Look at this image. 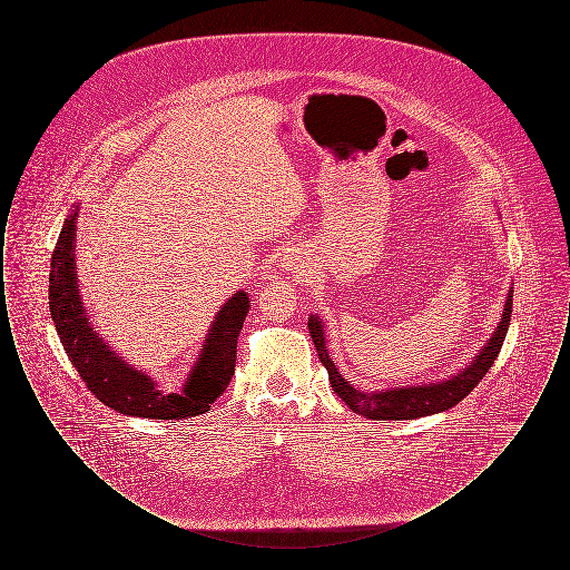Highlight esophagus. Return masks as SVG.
<instances>
[{
  "mask_svg": "<svg viewBox=\"0 0 570 570\" xmlns=\"http://www.w3.org/2000/svg\"><path fill=\"white\" fill-rule=\"evenodd\" d=\"M288 267H291V265H288Z\"/></svg>",
  "mask_w": 570,
  "mask_h": 570,
  "instance_id": "obj_1",
  "label": "esophagus"
}]
</instances>
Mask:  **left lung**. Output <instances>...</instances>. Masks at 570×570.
<instances>
[{"label": "left lung", "mask_w": 570, "mask_h": 570, "mask_svg": "<svg viewBox=\"0 0 570 570\" xmlns=\"http://www.w3.org/2000/svg\"><path fill=\"white\" fill-rule=\"evenodd\" d=\"M511 312H513V291H509L507 295L502 318L493 328L488 344L470 361V365H465L455 376H449L440 382H430V384L423 382V384H406V386L379 389V391H363L358 386H353L348 379L340 374V370L335 367L333 358L326 351L325 323L321 321V316L312 314L307 318V328L318 351V358L328 372V382L346 406L372 421H407V419L430 416V414H438L449 407L458 406L461 400L483 380L504 344L507 331L511 325Z\"/></svg>", "instance_id": "1"}]
</instances>
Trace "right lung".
I'll return each mask as SVG.
<instances>
[{"label": "right lung", "mask_w": 570, "mask_h": 570, "mask_svg": "<svg viewBox=\"0 0 570 570\" xmlns=\"http://www.w3.org/2000/svg\"><path fill=\"white\" fill-rule=\"evenodd\" d=\"M79 205L63 219L49 273V307L61 346L87 389L115 412L142 419L181 421L205 414L235 374L237 337L249 312V297L237 291L217 309L198 358L179 393H163L158 382L136 370L94 328L82 305L77 273Z\"/></svg>", "instance_id": "obj_1"}]
</instances>
